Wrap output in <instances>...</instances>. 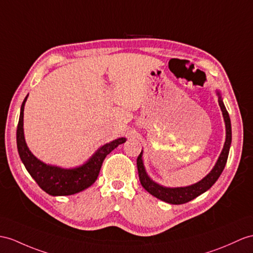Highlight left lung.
Returning <instances> with one entry per match:
<instances>
[{
  "label": "left lung",
  "mask_w": 253,
  "mask_h": 253,
  "mask_svg": "<svg viewBox=\"0 0 253 253\" xmlns=\"http://www.w3.org/2000/svg\"><path fill=\"white\" fill-rule=\"evenodd\" d=\"M218 95H219V105L221 107V110H222L223 118L225 121L226 138H225V143L223 146L222 152H221V155L218 159L217 163H215L214 168L212 169L211 173H209L205 178H203L201 181H199L195 184H192V186L183 187V188H166V187L160 186V184L152 181L150 178L148 177L144 168L143 160H141V153H143V151L139 153V156L137 157L136 164H137V170H138L140 183L141 186L145 188L146 191H148V192L152 194L153 196H156L157 199L174 205L184 204V203H188L190 201L194 200L202 193L206 192L208 189H211L212 187V184L218 180L221 173L223 171L224 166L227 161V157H229V151L231 147L232 127H231V120H230L229 113H227V110L224 106L222 98H221L219 92H218Z\"/></svg>",
  "instance_id": "obj_1"
}]
</instances>
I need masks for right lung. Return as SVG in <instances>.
<instances>
[{
  "label": "right lung",
  "instance_id": "1",
  "mask_svg": "<svg viewBox=\"0 0 253 253\" xmlns=\"http://www.w3.org/2000/svg\"><path fill=\"white\" fill-rule=\"evenodd\" d=\"M28 95L21 105L19 122L17 126V148L22 163L26 166L29 174L46 193L58 195H72L89 188L93 184L100 173L104 159L116 147L126 143V138H118L112 143L102 146L87 163L76 169H64L57 166L47 165L36 159L26 144L23 135V109Z\"/></svg>",
  "mask_w": 253,
  "mask_h": 253
}]
</instances>
